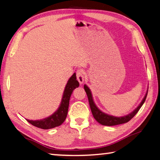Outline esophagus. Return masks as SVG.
I'll list each match as a JSON object with an SVG mask.
<instances>
[{
  "instance_id": "esophagus-1",
  "label": "esophagus",
  "mask_w": 160,
  "mask_h": 160,
  "mask_svg": "<svg viewBox=\"0 0 160 160\" xmlns=\"http://www.w3.org/2000/svg\"><path fill=\"white\" fill-rule=\"evenodd\" d=\"M77 78L80 83H82L84 81V74L82 69L78 70L77 72Z\"/></svg>"
}]
</instances>
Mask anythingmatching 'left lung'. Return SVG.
<instances>
[{
	"mask_svg": "<svg viewBox=\"0 0 160 160\" xmlns=\"http://www.w3.org/2000/svg\"><path fill=\"white\" fill-rule=\"evenodd\" d=\"M84 90L86 91V94H87L88 102H89L90 108L91 110V112H92L93 116L94 118L96 120V121L98 122L99 123L103 125H107V126H112V125H120L122 123H125V122H128L130 121L133 117H134L136 113L138 112V111L140 109L141 107L145 103V99L147 98V95H148V92H147L145 98H143V100L141 102L140 106L136 108L134 111L132 112L131 113L128 115L126 116L123 117H115L112 116H109V115H107L104 112H101L100 110H99L96 106L94 103L92 98V95H91V91L89 88H88L87 86L84 85Z\"/></svg>",
	"mask_w": 160,
	"mask_h": 160,
	"instance_id": "left-lung-1",
	"label": "left lung"
}]
</instances>
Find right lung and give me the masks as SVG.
<instances>
[{
	"instance_id": "obj_1",
	"label": "right lung",
	"mask_w": 160,
	"mask_h": 160,
	"mask_svg": "<svg viewBox=\"0 0 160 160\" xmlns=\"http://www.w3.org/2000/svg\"><path fill=\"white\" fill-rule=\"evenodd\" d=\"M78 86H79V83L77 80V77H76V74L74 73L70 77L67 83L64 94H63L62 103L59 109L53 115L47 118L40 120H27L28 121L34 126L44 130L51 129V128L59 126L60 125H62L64 122L67 118L70 96L72 95L74 88L78 87Z\"/></svg>"
}]
</instances>
